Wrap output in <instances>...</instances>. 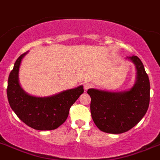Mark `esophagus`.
Returning <instances> with one entry per match:
<instances>
[{"label": "esophagus", "instance_id": "34e87169", "mask_svg": "<svg viewBox=\"0 0 160 160\" xmlns=\"http://www.w3.org/2000/svg\"><path fill=\"white\" fill-rule=\"evenodd\" d=\"M91 83H89V82H85V83H84V90H85L86 91H87V90L89 89V88H91Z\"/></svg>", "mask_w": 160, "mask_h": 160}]
</instances>
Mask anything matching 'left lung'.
Returning a JSON list of instances; mask_svg holds the SVG:
<instances>
[{"label": "left lung", "instance_id": "8db88e82", "mask_svg": "<svg viewBox=\"0 0 160 160\" xmlns=\"http://www.w3.org/2000/svg\"><path fill=\"white\" fill-rule=\"evenodd\" d=\"M135 65L136 81L123 91L91 88V117L101 131L118 134L137 125L147 113L150 103V81L141 60L137 56L127 57Z\"/></svg>", "mask_w": 160, "mask_h": 160}]
</instances>
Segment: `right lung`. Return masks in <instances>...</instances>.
Segmentation results:
<instances>
[{
  "mask_svg": "<svg viewBox=\"0 0 160 160\" xmlns=\"http://www.w3.org/2000/svg\"><path fill=\"white\" fill-rule=\"evenodd\" d=\"M27 52L18 58L9 73L7 87L9 103L19 119L32 129H55L66 121L70 107L84 91L83 86L65 90L51 96L30 95L19 82V69Z\"/></svg>",
  "mask_w": 160,
  "mask_h": 160,
  "instance_id": "1",
  "label": "right lung"
}]
</instances>
